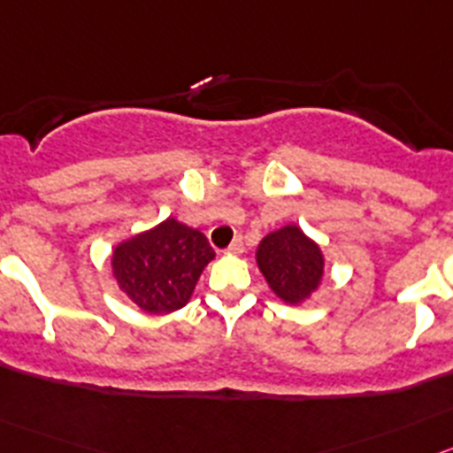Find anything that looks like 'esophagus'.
<instances>
[{"label":"esophagus","instance_id":"1","mask_svg":"<svg viewBox=\"0 0 453 453\" xmlns=\"http://www.w3.org/2000/svg\"><path fill=\"white\" fill-rule=\"evenodd\" d=\"M227 252H230V255H242V252H243V239H242V236H236L234 242L230 243V248H227Z\"/></svg>","mask_w":453,"mask_h":453}]
</instances>
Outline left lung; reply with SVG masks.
Wrapping results in <instances>:
<instances>
[{"label": "left lung", "instance_id": "1", "mask_svg": "<svg viewBox=\"0 0 453 453\" xmlns=\"http://www.w3.org/2000/svg\"><path fill=\"white\" fill-rule=\"evenodd\" d=\"M257 266L280 300L300 304L320 287L325 257L320 246L300 227L284 226L259 242Z\"/></svg>", "mask_w": 453, "mask_h": 453}]
</instances>
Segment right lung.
<instances>
[{"label":"right lung","mask_w":453,"mask_h":453,"mask_svg":"<svg viewBox=\"0 0 453 453\" xmlns=\"http://www.w3.org/2000/svg\"><path fill=\"white\" fill-rule=\"evenodd\" d=\"M211 259L214 250L203 232L166 219L112 250V275L142 311L171 313L189 303Z\"/></svg>","instance_id":"1"}]
</instances>
